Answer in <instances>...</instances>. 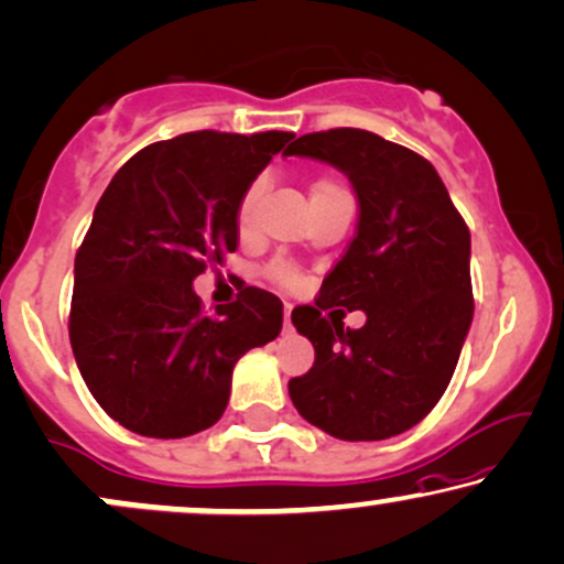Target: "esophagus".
Wrapping results in <instances>:
<instances>
[{"mask_svg":"<svg viewBox=\"0 0 564 564\" xmlns=\"http://www.w3.org/2000/svg\"><path fill=\"white\" fill-rule=\"evenodd\" d=\"M290 314H293V303H284V327H293V322H290Z\"/></svg>","mask_w":564,"mask_h":564,"instance_id":"34e87169","label":"esophagus"}]
</instances>
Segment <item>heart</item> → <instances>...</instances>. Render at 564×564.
Returning <instances> with one entry per match:
<instances>
[{
	"instance_id": "1",
	"label": "heart",
	"mask_w": 564,
	"mask_h": 564,
	"mask_svg": "<svg viewBox=\"0 0 564 564\" xmlns=\"http://www.w3.org/2000/svg\"><path fill=\"white\" fill-rule=\"evenodd\" d=\"M337 189H343V184L337 182V178H333V176H316L314 182H311V200H314V197L329 195V192H337ZM258 197H261V184L253 182L248 189L242 192L240 203H237V229H240L242 235H248V231L253 229ZM267 274H269V280H274V282H280V284H295L297 282V269L293 267V263H288V261H274L267 269Z\"/></svg>"
}]
</instances>
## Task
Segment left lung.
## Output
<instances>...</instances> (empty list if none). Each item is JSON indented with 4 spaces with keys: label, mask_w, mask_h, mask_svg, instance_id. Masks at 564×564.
<instances>
[{
    "label": "left lung",
    "mask_w": 564,
    "mask_h": 564,
    "mask_svg": "<svg viewBox=\"0 0 564 564\" xmlns=\"http://www.w3.org/2000/svg\"><path fill=\"white\" fill-rule=\"evenodd\" d=\"M288 155L337 165L359 197V227L314 306L293 324L314 343L290 380L303 420L340 441H386L425 420L452 382L473 322L469 229L427 158L364 129L303 134ZM361 307V330L329 321Z\"/></svg>",
    "instance_id": "1"
}]
</instances>
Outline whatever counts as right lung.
I'll use <instances>...</instances> for the list:
<instances>
[{
    "label": "right lung",
    "instance_id": "obj_1",
    "mask_svg": "<svg viewBox=\"0 0 564 564\" xmlns=\"http://www.w3.org/2000/svg\"><path fill=\"white\" fill-rule=\"evenodd\" d=\"M295 134L189 131L131 155L76 253L70 346L108 416L148 438L216 425L231 369L282 329V301L242 288L214 314L192 280L235 253L237 203Z\"/></svg>",
    "mask_w": 564,
    "mask_h": 564
}]
</instances>
